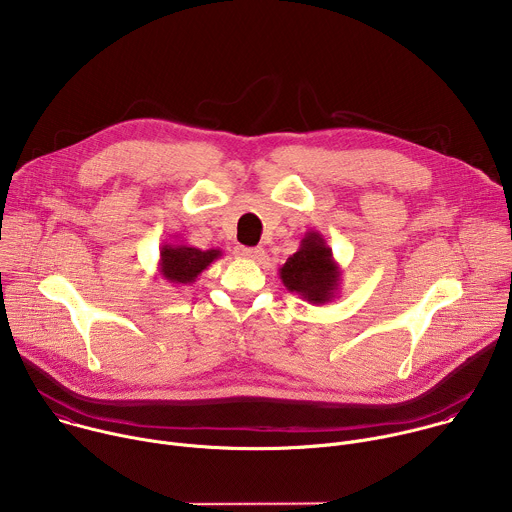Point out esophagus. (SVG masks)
<instances>
[{"instance_id": "esophagus-1", "label": "esophagus", "mask_w": 512, "mask_h": 512, "mask_svg": "<svg viewBox=\"0 0 512 512\" xmlns=\"http://www.w3.org/2000/svg\"><path fill=\"white\" fill-rule=\"evenodd\" d=\"M239 257L243 259H249V261H259L263 257V249L261 247H239Z\"/></svg>"}]
</instances>
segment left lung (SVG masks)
<instances>
[{
	"mask_svg": "<svg viewBox=\"0 0 512 512\" xmlns=\"http://www.w3.org/2000/svg\"><path fill=\"white\" fill-rule=\"evenodd\" d=\"M279 279L291 294L318 306L338 296L342 271L326 239L318 231H308L300 249L279 267Z\"/></svg>",
	"mask_w": 512,
	"mask_h": 512,
	"instance_id": "8db88e82",
	"label": "left lung"
}]
</instances>
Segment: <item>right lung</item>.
I'll use <instances>...</instances> for the list:
<instances>
[{
    "instance_id": "obj_1",
    "label": "right lung",
    "mask_w": 512,
    "mask_h": 512,
    "mask_svg": "<svg viewBox=\"0 0 512 512\" xmlns=\"http://www.w3.org/2000/svg\"><path fill=\"white\" fill-rule=\"evenodd\" d=\"M223 257L221 249H196L182 241L164 243L160 249L158 273L170 285H190L198 279V275L216 259Z\"/></svg>"
}]
</instances>
